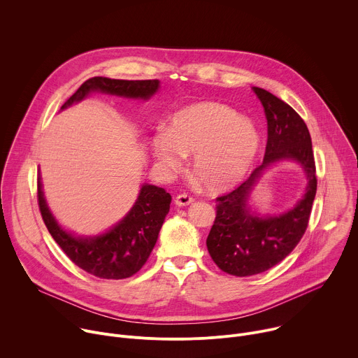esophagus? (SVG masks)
Returning a JSON list of instances; mask_svg holds the SVG:
<instances>
[{"mask_svg":"<svg viewBox=\"0 0 358 358\" xmlns=\"http://www.w3.org/2000/svg\"><path fill=\"white\" fill-rule=\"evenodd\" d=\"M174 202H176V206H178V207H187V206H189V203L194 202V198H191L187 194H180V195L176 196Z\"/></svg>","mask_w":358,"mask_h":358,"instance_id":"34e87169","label":"esophagus"}]
</instances>
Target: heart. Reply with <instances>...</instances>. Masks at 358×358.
Wrapping results in <instances>:
<instances>
[{"mask_svg":"<svg viewBox=\"0 0 358 358\" xmlns=\"http://www.w3.org/2000/svg\"><path fill=\"white\" fill-rule=\"evenodd\" d=\"M261 133L249 119L221 101H194L177 110L167 129L150 138L157 167L170 174L192 155L191 171L210 192L235 187L250 170L261 150Z\"/></svg>","mask_w":358,"mask_h":358,"instance_id":"b5f03b06","label":"heart"}]
</instances>
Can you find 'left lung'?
Segmentation results:
<instances>
[{"instance_id": "1", "label": "left lung", "mask_w": 358, "mask_h": 358, "mask_svg": "<svg viewBox=\"0 0 358 358\" xmlns=\"http://www.w3.org/2000/svg\"><path fill=\"white\" fill-rule=\"evenodd\" d=\"M268 120L264 163L232 192L217 198V217L207 238L215 265L234 276L262 273L296 248L308 228L317 189L312 138L303 119L271 92L253 87ZM279 161H294L305 171L308 184L295 207L279 216L252 212L250 194L264 171Z\"/></svg>"}]
</instances>
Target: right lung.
<instances>
[{
  "label": "right lung",
  "mask_w": 358,
  "mask_h": 358,
  "mask_svg": "<svg viewBox=\"0 0 358 358\" xmlns=\"http://www.w3.org/2000/svg\"><path fill=\"white\" fill-rule=\"evenodd\" d=\"M160 80H120L109 78L87 79L61 108L79 103L90 93H105L126 99L148 100L156 94ZM171 195L157 185L143 184L131 210L116 225L103 234L78 236L59 225L50 213L41 177L38 178V203L42 220L55 242L68 258L85 272L100 279H126L137 273L155 248L166 215L170 211Z\"/></svg>",
  "instance_id": "right-lung-1"
}]
</instances>
